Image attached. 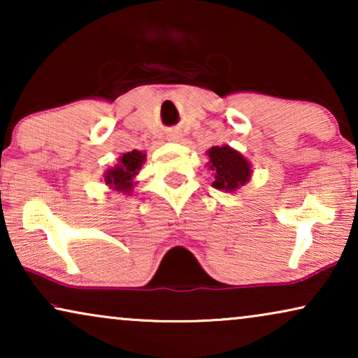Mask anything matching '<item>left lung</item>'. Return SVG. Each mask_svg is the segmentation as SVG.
Listing matches in <instances>:
<instances>
[{
	"label": "left lung",
	"mask_w": 358,
	"mask_h": 358,
	"mask_svg": "<svg viewBox=\"0 0 358 358\" xmlns=\"http://www.w3.org/2000/svg\"><path fill=\"white\" fill-rule=\"evenodd\" d=\"M210 166L213 173V187L227 190L238 189L239 185L246 184L251 178V164L239 155L236 150L229 146H212L208 150Z\"/></svg>",
	"instance_id": "8db88e82"
}]
</instances>
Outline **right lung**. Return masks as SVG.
<instances>
[{
	"instance_id": "right-lung-1",
	"label": "right lung",
	"mask_w": 358,
	"mask_h": 358,
	"mask_svg": "<svg viewBox=\"0 0 358 358\" xmlns=\"http://www.w3.org/2000/svg\"><path fill=\"white\" fill-rule=\"evenodd\" d=\"M145 156L146 155L136 150L122 155L119 164H117L114 169H109L106 173V184L114 185L115 190L129 192L131 185H134L131 179L138 174L141 164H143L145 161Z\"/></svg>"
}]
</instances>
